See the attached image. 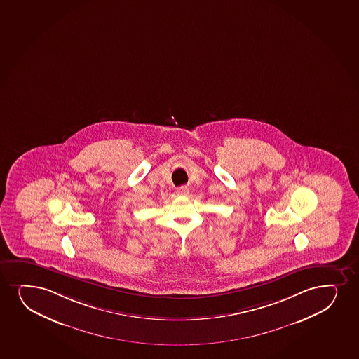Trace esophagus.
Returning <instances> with one entry per match:
<instances>
[{"label": "esophagus", "mask_w": 359, "mask_h": 359, "mask_svg": "<svg viewBox=\"0 0 359 359\" xmlns=\"http://www.w3.org/2000/svg\"><path fill=\"white\" fill-rule=\"evenodd\" d=\"M177 194H179V196H187V194H189V189H187L186 186H182V187L177 189Z\"/></svg>", "instance_id": "obj_1"}]
</instances>
